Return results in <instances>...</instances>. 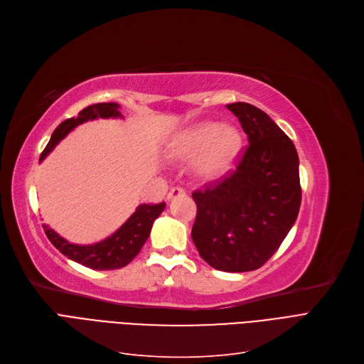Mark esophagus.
Here are the masks:
<instances>
[{
  "label": "esophagus",
  "mask_w": 364,
  "mask_h": 364,
  "mask_svg": "<svg viewBox=\"0 0 364 364\" xmlns=\"http://www.w3.org/2000/svg\"><path fill=\"white\" fill-rule=\"evenodd\" d=\"M181 196H185V189L181 188V186H173L167 194V198L171 200V198H176V197H181Z\"/></svg>",
  "instance_id": "obj_1"
}]
</instances>
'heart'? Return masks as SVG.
Masks as SVG:
<instances>
[{
	"instance_id": "1",
	"label": "heart",
	"mask_w": 364,
	"mask_h": 364,
	"mask_svg": "<svg viewBox=\"0 0 364 364\" xmlns=\"http://www.w3.org/2000/svg\"><path fill=\"white\" fill-rule=\"evenodd\" d=\"M241 144V134L235 127L203 121L179 133L168 146V155L179 161L197 157L198 175L204 179H218L232 167Z\"/></svg>"
}]
</instances>
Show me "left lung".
I'll list each match as a JSON object with an SVG mask.
<instances>
[{"instance_id":"obj_1","label":"left lung","mask_w":364,"mask_h":364,"mask_svg":"<svg viewBox=\"0 0 364 364\" xmlns=\"http://www.w3.org/2000/svg\"><path fill=\"white\" fill-rule=\"evenodd\" d=\"M249 145L234 170L197 189L191 237L210 267L227 272L261 268L295 223L301 200L299 159L290 137L259 108L235 102Z\"/></svg>"}]
</instances>
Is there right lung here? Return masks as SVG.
Here are the masks:
<instances>
[{
  "label": "right lung",
  "mask_w": 364,
  "mask_h": 364,
  "mask_svg": "<svg viewBox=\"0 0 364 364\" xmlns=\"http://www.w3.org/2000/svg\"><path fill=\"white\" fill-rule=\"evenodd\" d=\"M97 117H119L118 105L117 103H96V105H90L80 111L77 118L73 117L65 119L63 123H60L56 127L53 134H51L50 142L41 152L40 161L75 126L84 123V121L87 119H95ZM164 207L166 203L141 204L117 232H114L109 238L92 246L71 245L62 237H59L53 230H50L47 225H43V228L47 238L51 241V245H53L62 255L73 259V261L97 271L117 269L130 264L133 261V257L141 252L146 238L149 237L152 222L161 215Z\"/></svg>",
  "instance_id": "obj_1"
}]
</instances>
